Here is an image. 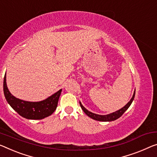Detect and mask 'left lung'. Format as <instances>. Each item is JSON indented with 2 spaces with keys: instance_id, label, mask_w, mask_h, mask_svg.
I'll return each mask as SVG.
<instances>
[{
  "instance_id": "left-lung-1",
  "label": "left lung",
  "mask_w": 157,
  "mask_h": 157,
  "mask_svg": "<svg viewBox=\"0 0 157 157\" xmlns=\"http://www.w3.org/2000/svg\"><path fill=\"white\" fill-rule=\"evenodd\" d=\"M135 95H136V90L134 91V93L133 95H132V97L131 99V100H130L124 107H122L121 109H120L119 110L116 111L114 112L110 113V114H106V115H100V114H94V113L90 112V111H88V109H86V108L83 107L81 102H79V103H80L81 109H83V112L86 113V114L87 116H88V117L91 118V119L96 121H114V120H117V119H119V118L121 117L123 114H124V113L126 112L128 109L129 107L132 104V101L134 100Z\"/></svg>"
}]
</instances>
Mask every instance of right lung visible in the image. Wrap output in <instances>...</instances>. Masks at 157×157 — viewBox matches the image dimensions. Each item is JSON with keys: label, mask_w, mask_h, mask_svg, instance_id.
Instances as JSON below:
<instances>
[{"label": "right lung", "mask_w": 157, "mask_h": 157, "mask_svg": "<svg viewBox=\"0 0 157 157\" xmlns=\"http://www.w3.org/2000/svg\"><path fill=\"white\" fill-rule=\"evenodd\" d=\"M3 92L7 102L21 117L27 119H43L49 117L56 109L62 89L39 102H29L14 97L10 92L6 83V74L3 80Z\"/></svg>", "instance_id": "add662e5"}]
</instances>
